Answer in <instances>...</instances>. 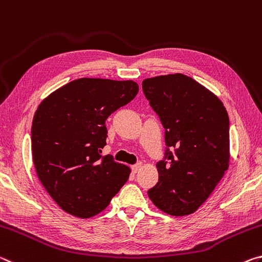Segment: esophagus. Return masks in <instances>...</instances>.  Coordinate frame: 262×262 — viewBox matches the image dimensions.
Masks as SVG:
<instances>
[{"label": "esophagus", "mask_w": 262, "mask_h": 262, "mask_svg": "<svg viewBox=\"0 0 262 262\" xmlns=\"http://www.w3.org/2000/svg\"><path fill=\"white\" fill-rule=\"evenodd\" d=\"M140 168H141V164H136L134 166H131V169L134 173H137V171H138Z\"/></svg>", "instance_id": "1"}]
</instances>
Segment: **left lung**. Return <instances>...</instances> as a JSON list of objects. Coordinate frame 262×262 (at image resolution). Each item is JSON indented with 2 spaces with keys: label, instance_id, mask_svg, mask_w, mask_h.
Listing matches in <instances>:
<instances>
[{
  "label": "left lung",
  "instance_id": "obj_1",
  "mask_svg": "<svg viewBox=\"0 0 262 262\" xmlns=\"http://www.w3.org/2000/svg\"><path fill=\"white\" fill-rule=\"evenodd\" d=\"M143 92L165 127L167 146L148 197L168 215H190L229 168L228 111L212 92L180 73L145 79Z\"/></svg>",
  "mask_w": 262,
  "mask_h": 262
}]
</instances>
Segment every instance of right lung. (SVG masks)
Here are the masks:
<instances>
[{
    "mask_svg": "<svg viewBox=\"0 0 262 262\" xmlns=\"http://www.w3.org/2000/svg\"><path fill=\"white\" fill-rule=\"evenodd\" d=\"M135 81L81 78L50 94L38 105L31 127L37 175L63 211L97 215L127 181L131 169L101 156L105 121L138 94Z\"/></svg>",
    "mask_w": 262,
    "mask_h": 262,
    "instance_id": "obj_1",
    "label": "right lung"
}]
</instances>
